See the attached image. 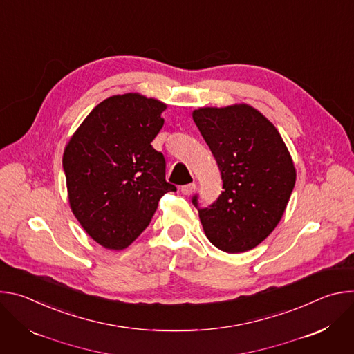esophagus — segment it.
<instances>
[{
	"instance_id": "1",
	"label": "esophagus",
	"mask_w": 354,
	"mask_h": 354,
	"mask_svg": "<svg viewBox=\"0 0 354 354\" xmlns=\"http://www.w3.org/2000/svg\"><path fill=\"white\" fill-rule=\"evenodd\" d=\"M180 190H182V193H183V194L190 196V194H193V192L196 190V185H194V183L185 185V186H182V187H180Z\"/></svg>"
}]
</instances>
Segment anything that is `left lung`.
Segmentation results:
<instances>
[{"mask_svg": "<svg viewBox=\"0 0 354 354\" xmlns=\"http://www.w3.org/2000/svg\"><path fill=\"white\" fill-rule=\"evenodd\" d=\"M192 118L218 164L224 189L209 209H198L205 234L227 254L254 249L277 227L294 189L290 151L274 124L248 104L198 108Z\"/></svg>", "mask_w": 354, "mask_h": 354, "instance_id": "left-lung-1", "label": "left lung"}]
</instances>
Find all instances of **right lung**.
I'll return each mask as SVG.
<instances>
[{"label": "right lung", "instance_id": "obj_1", "mask_svg": "<svg viewBox=\"0 0 354 354\" xmlns=\"http://www.w3.org/2000/svg\"><path fill=\"white\" fill-rule=\"evenodd\" d=\"M167 104L137 92L96 105L63 154L68 203L85 232L106 249L127 248L148 227L165 180V158L151 141L164 126Z\"/></svg>", "mask_w": 354, "mask_h": 354}]
</instances>
